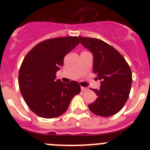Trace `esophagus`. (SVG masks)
I'll return each instance as SVG.
<instances>
[{
    "label": "esophagus",
    "mask_w": 150,
    "mask_h": 150,
    "mask_svg": "<svg viewBox=\"0 0 150 150\" xmlns=\"http://www.w3.org/2000/svg\"><path fill=\"white\" fill-rule=\"evenodd\" d=\"M81 90L83 91H87V90H88V88H86V87H81Z\"/></svg>",
    "instance_id": "1"
}]
</instances>
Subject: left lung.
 I'll use <instances>...</instances> for the list:
<instances>
[{"label": "left lung", "mask_w": 150, "mask_h": 150, "mask_svg": "<svg viewBox=\"0 0 150 150\" xmlns=\"http://www.w3.org/2000/svg\"><path fill=\"white\" fill-rule=\"evenodd\" d=\"M80 43L94 57L93 72L100 80L98 90L91 89L98 96L88 105L94 114L107 117L120 112L129 96L132 74L122 55L101 40L79 37Z\"/></svg>", "instance_id": "left-lung-1"}]
</instances>
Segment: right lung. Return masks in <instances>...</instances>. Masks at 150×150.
Here are the masks:
<instances>
[{
  "mask_svg": "<svg viewBox=\"0 0 150 150\" xmlns=\"http://www.w3.org/2000/svg\"><path fill=\"white\" fill-rule=\"evenodd\" d=\"M79 43L77 37L48 39L36 45L25 57L18 85L26 104L38 116L46 119L61 116L81 91L76 81L64 83L56 79L64 56Z\"/></svg>",
  "mask_w": 150,
  "mask_h": 150,
  "instance_id": "right-lung-1",
  "label": "right lung"
}]
</instances>
